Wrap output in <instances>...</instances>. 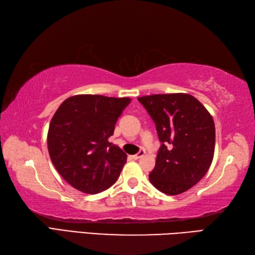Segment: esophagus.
Returning <instances> with one entry per match:
<instances>
[{
	"mask_svg": "<svg viewBox=\"0 0 255 255\" xmlns=\"http://www.w3.org/2000/svg\"><path fill=\"white\" fill-rule=\"evenodd\" d=\"M144 153H145L144 150H140L137 154L131 155V158L134 159V160H138V159H140V158H142V156L144 155Z\"/></svg>",
	"mask_w": 255,
	"mask_h": 255,
	"instance_id": "1",
	"label": "esophagus"
}]
</instances>
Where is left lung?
Wrapping results in <instances>:
<instances>
[{"label":"left lung","instance_id":"8db88e82","mask_svg":"<svg viewBox=\"0 0 255 255\" xmlns=\"http://www.w3.org/2000/svg\"><path fill=\"white\" fill-rule=\"evenodd\" d=\"M155 123L161 147L151 184L166 195L192 188L208 172L215 152L213 116L187 93L153 94L138 97Z\"/></svg>","mask_w":255,"mask_h":255}]
</instances>
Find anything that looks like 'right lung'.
Returning a JSON list of instances; mask_svg holds the SVG:
<instances>
[{
	"mask_svg": "<svg viewBox=\"0 0 255 255\" xmlns=\"http://www.w3.org/2000/svg\"><path fill=\"white\" fill-rule=\"evenodd\" d=\"M131 99L80 94L69 97L53 115L47 134L53 165L78 191L97 194L121 175L127 154L108 141Z\"/></svg>",
	"mask_w": 255,
	"mask_h": 255,
	"instance_id": "right-lung-1",
	"label": "right lung"
}]
</instances>
